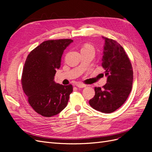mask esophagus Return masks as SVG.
I'll return each mask as SVG.
<instances>
[{
	"instance_id": "34e87169",
	"label": "esophagus",
	"mask_w": 152,
	"mask_h": 152,
	"mask_svg": "<svg viewBox=\"0 0 152 152\" xmlns=\"http://www.w3.org/2000/svg\"><path fill=\"white\" fill-rule=\"evenodd\" d=\"M77 87H79V88H84V87H86V85L84 84H81V83H78L75 85Z\"/></svg>"
}]
</instances>
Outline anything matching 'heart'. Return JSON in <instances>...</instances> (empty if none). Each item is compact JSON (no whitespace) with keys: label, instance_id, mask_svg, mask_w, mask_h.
I'll return each instance as SVG.
<instances>
[{"label":"heart","instance_id":"b5f03b06","mask_svg":"<svg viewBox=\"0 0 152 152\" xmlns=\"http://www.w3.org/2000/svg\"><path fill=\"white\" fill-rule=\"evenodd\" d=\"M92 48V46H91V45H90L87 44V45H84V47L83 48Z\"/></svg>","mask_w":152,"mask_h":152}]
</instances>
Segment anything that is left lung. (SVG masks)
I'll return each instance as SVG.
<instances>
[{
    "label": "left lung",
    "instance_id": "left-lung-1",
    "mask_svg": "<svg viewBox=\"0 0 152 152\" xmlns=\"http://www.w3.org/2000/svg\"><path fill=\"white\" fill-rule=\"evenodd\" d=\"M104 40L102 66L107 77L103 88L94 87L95 95L89 100L92 108L101 112H115L126 102L133 81L131 61L124 48L117 41L102 37Z\"/></svg>",
    "mask_w": 152,
    "mask_h": 152
}]
</instances>
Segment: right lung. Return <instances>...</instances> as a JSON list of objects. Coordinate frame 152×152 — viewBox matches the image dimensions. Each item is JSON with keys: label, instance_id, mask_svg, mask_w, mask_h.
<instances>
[{"label": "right lung", "instance_id": "1", "mask_svg": "<svg viewBox=\"0 0 152 152\" xmlns=\"http://www.w3.org/2000/svg\"><path fill=\"white\" fill-rule=\"evenodd\" d=\"M73 40L44 41L27 56L22 73V88L35 111L50 117L60 113L72 93L71 84L56 83L54 76L61 66L62 54Z\"/></svg>", "mask_w": 152, "mask_h": 152}]
</instances>
